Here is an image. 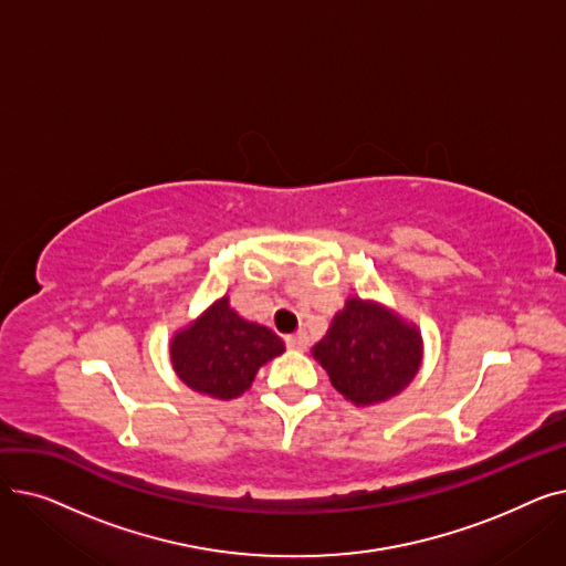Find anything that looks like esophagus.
I'll return each mask as SVG.
<instances>
[{
    "label": "esophagus",
    "instance_id": "obj_1",
    "mask_svg": "<svg viewBox=\"0 0 566 566\" xmlns=\"http://www.w3.org/2000/svg\"><path fill=\"white\" fill-rule=\"evenodd\" d=\"M286 344H289V348H295V350H305L307 346H310V337H307V333H295V335H289L286 337Z\"/></svg>",
    "mask_w": 566,
    "mask_h": 566
}]
</instances>
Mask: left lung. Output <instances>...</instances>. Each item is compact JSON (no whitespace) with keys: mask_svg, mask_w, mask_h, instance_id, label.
<instances>
[{"mask_svg":"<svg viewBox=\"0 0 566 566\" xmlns=\"http://www.w3.org/2000/svg\"><path fill=\"white\" fill-rule=\"evenodd\" d=\"M312 355L346 401L376 406L401 395L418 376L424 342L418 325L392 307L348 295Z\"/></svg>","mask_w":566,"mask_h":566,"instance_id":"obj_1","label":"left lung"}]
</instances>
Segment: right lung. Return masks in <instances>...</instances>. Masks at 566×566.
<instances>
[{"label": "right lung", "instance_id": "right-lung-1", "mask_svg": "<svg viewBox=\"0 0 566 566\" xmlns=\"http://www.w3.org/2000/svg\"><path fill=\"white\" fill-rule=\"evenodd\" d=\"M284 353V342L265 325L238 314L229 295L208 305L169 339V360L190 390L235 399L252 388L256 371Z\"/></svg>", "mask_w": 566, "mask_h": 566}]
</instances>
